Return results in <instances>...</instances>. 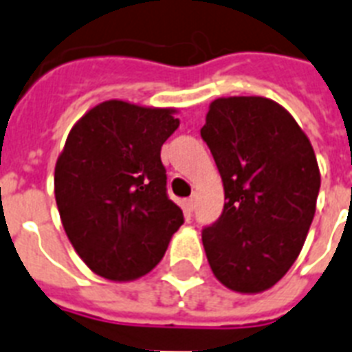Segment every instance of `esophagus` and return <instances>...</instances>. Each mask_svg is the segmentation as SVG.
<instances>
[{
	"label": "esophagus",
	"instance_id": "34e87169",
	"mask_svg": "<svg viewBox=\"0 0 352 352\" xmlns=\"http://www.w3.org/2000/svg\"><path fill=\"white\" fill-rule=\"evenodd\" d=\"M184 210L188 211V213H191V211L195 210V199H193V197H190V199H186V201H184Z\"/></svg>",
	"mask_w": 352,
	"mask_h": 352
}]
</instances>
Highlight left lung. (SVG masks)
Here are the masks:
<instances>
[{
	"mask_svg": "<svg viewBox=\"0 0 352 352\" xmlns=\"http://www.w3.org/2000/svg\"><path fill=\"white\" fill-rule=\"evenodd\" d=\"M201 137L226 195L221 217L202 230L211 271L239 293L270 289L296 260L315 217L313 146L289 111L265 97L213 101Z\"/></svg>",
	"mask_w": 352,
	"mask_h": 352,
	"instance_id": "left-lung-1",
	"label": "left lung"
}]
</instances>
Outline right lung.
<instances>
[{"label":"right lung","instance_id":"add662e5","mask_svg":"<svg viewBox=\"0 0 352 352\" xmlns=\"http://www.w3.org/2000/svg\"><path fill=\"white\" fill-rule=\"evenodd\" d=\"M173 111L104 101L68 133L54 175L57 210L77 255L99 276L146 275L184 224L161 161L179 128Z\"/></svg>","mask_w":352,"mask_h":352}]
</instances>
